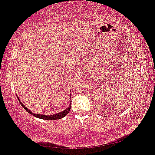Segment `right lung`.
Listing matches in <instances>:
<instances>
[{"mask_svg": "<svg viewBox=\"0 0 155 155\" xmlns=\"http://www.w3.org/2000/svg\"><path fill=\"white\" fill-rule=\"evenodd\" d=\"M18 100H19V102H21V105H22V107H23L24 109H25L28 112V113H30L31 115H34V116H35V117H37V118H40V119H44V120H58V119H61V118H63V117L66 116V115L68 113V112L70 111L71 106V104H70V105L68 106V107H67L66 109H65L63 111H61L58 113H56V114H53V115H42V114H35V113H32V112H31L29 109H28V108L26 107L25 106H24L23 104L21 103V100H19V98L18 97Z\"/></svg>", "mask_w": 155, "mask_h": 155, "instance_id": "1", "label": "right lung"}]
</instances>
